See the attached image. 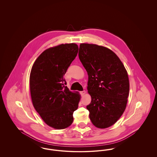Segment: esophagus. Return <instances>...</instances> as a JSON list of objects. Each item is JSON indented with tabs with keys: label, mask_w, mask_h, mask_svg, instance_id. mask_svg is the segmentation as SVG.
<instances>
[{
	"label": "esophagus",
	"mask_w": 157,
	"mask_h": 157,
	"mask_svg": "<svg viewBox=\"0 0 157 157\" xmlns=\"http://www.w3.org/2000/svg\"><path fill=\"white\" fill-rule=\"evenodd\" d=\"M85 93H86V91H85V90H82V91H81V92H80V94H81V95H82V96L84 95L85 94Z\"/></svg>",
	"instance_id": "1"
}]
</instances>
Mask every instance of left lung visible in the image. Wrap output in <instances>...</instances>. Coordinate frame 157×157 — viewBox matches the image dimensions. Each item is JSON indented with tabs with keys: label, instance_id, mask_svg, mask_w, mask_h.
<instances>
[{
	"label": "left lung",
	"instance_id": "1",
	"mask_svg": "<svg viewBox=\"0 0 157 157\" xmlns=\"http://www.w3.org/2000/svg\"><path fill=\"white\" fill-rule=\"evenodd\" d=\"M79 58L88 75L91 102L86 106L92 123L99 128L112 126L127 106L129 82L117 55L102 46L81 44Z\"/></svg>",
	"mask_w": 157,
	"mask_h": 157
}]
</instances>
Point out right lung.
Wrapping results in <instances>:
<instances>
[{"instance_id":"obj_1","label":"right lung","mask_w":157,"mask_h":157,"mask_svg":"<svg viewBox=\"0 0 157 157\" xmlns=\"http://www.w3.org/2000/svg\"><path fill=\"white\" fill-rule=\"evenodd\" d=\"M78 52L75 44L50 48L42 53L30 72V95L33 105L49 127L62 129L73 122L80 95L70 91L63 76Z\"/></svg>"}]
</instances>
